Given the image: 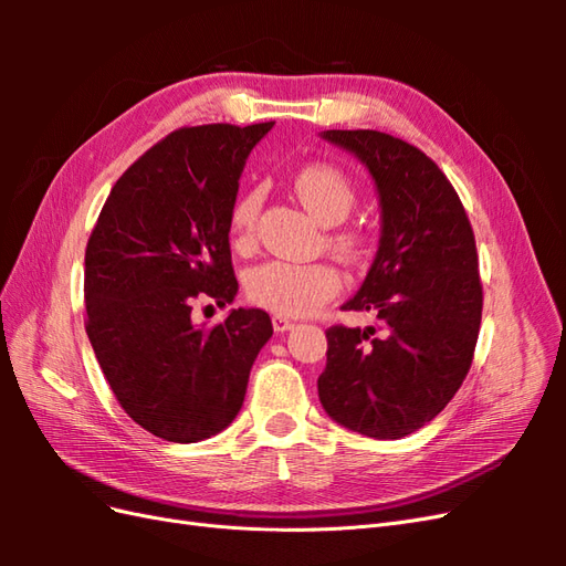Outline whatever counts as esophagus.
Returning <instances> with one entry per match:
<instances>
[{"label":"esophagus","instance_id":"obj_1","mask_svg":"<svg viewBox=\"0 0 566 566\" xmlns=\"http://www.w3.org/2000/svg\"><path fill=\"white\" fill-rule=\"evenodd\" d=\"M271 321H273V331H276V333H287V331L295 328V323L285 318V316H273Z\"/></svg>","mask_w":566,"mask_h":566}]
</instances>
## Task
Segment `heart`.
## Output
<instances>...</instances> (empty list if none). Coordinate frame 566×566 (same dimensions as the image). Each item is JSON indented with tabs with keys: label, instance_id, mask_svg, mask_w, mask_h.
Segmentation results:
<instances>
[{
	"label": "heart",
	"instance_id": "1",
	"mask_svg": "<svg viewBox=\"0 0 566 566\" xmlns=\"http://www.w3.org/2000/svg\"><path fill=\"white\" fill-rule=\"evenodd\" d=\"M295 193L318 224L333 227L349 214L356 202V188L352 179L339 167L328 163L304 165L295 175ZM262 208V191L252 188L235 200L231 210V231L238 243H248L256 214ZM333 245L354 254L356 238L339 233L333 238ZM342 287L339 273L331 264H297L285 260H271L248 271L245 293L248 297L264 306V310L281 316H306L333 300Z\"/></svg>",
	"mask_w": 566,
	"mask_h": 566
}]
</instances>
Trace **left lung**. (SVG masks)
Masks as SVG:
<instances>
[{
    "label": "left lung",
    "mask_w": 566,
    "mask_h": 566,
    "mask_svg": "<svg viewBox=\"0 0 566 566\" xmlns=\"http://www.w3.org/2000/svg\"><path fill=\"white\" fill-rule=\"evenodd\" d=\"M375 184L380 245L349 312L378 328L333 325L318 399L335 422L373 439H401L437 418L470 370L482 323V283L465 208L441 169L397 136L328 129ZM375 329L384 335L374 337Z\"/></svg>",
    "instance_id": "left-lung-1"
}]
</instances>
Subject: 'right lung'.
Segmentation results:
<instances>
[{"label":"right lung","instance_id":"obj_1","mask_svg":"<svg viewBox=\"0 0 566 566\" xmlns=\"http://www.w3.org/2000/svg\"><path fill=\"white\" fill-rule=\"evenodd\" d=\"M273 123L177 129L117 179L84 252L87 335L125 413L167 441L196 443L233 422L250 368L273 335L262 310L214 328L191 302L231 304V210L250 150Z\"/></svg>","mask_w":566,"mask_h":566}]
</instances>
